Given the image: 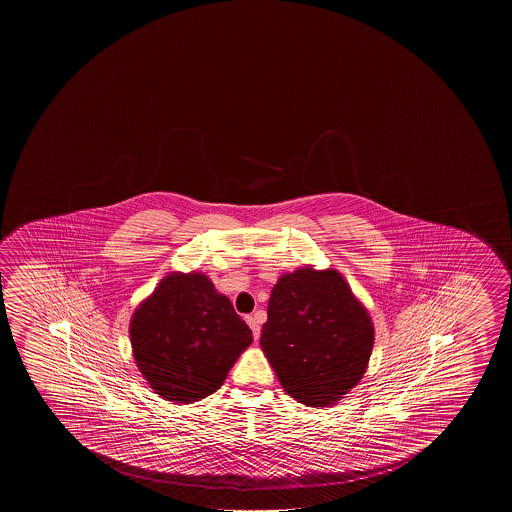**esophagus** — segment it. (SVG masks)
<instances>
[{
  "mask_svg": "<svg viewBox=\"0 0 512 512\" xmlns=\"http://www.w3.org/2000/svg\"><path fill=\"white\" fill-rule=\"evenodd\" d=\"M246 323L250 325L253 332V339L257 341L260 336V316L259 314H253V316H246Z\"/></svg>",
  "mask_w": 512,
  "mask_h": 512,
  "instance_id": "1",
  "label": "esophagus"
}]
</instances>
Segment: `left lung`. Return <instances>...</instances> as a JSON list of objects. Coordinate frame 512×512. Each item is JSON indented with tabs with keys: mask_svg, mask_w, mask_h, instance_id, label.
I'll use <instances>...</instances> for the list:
<instances>
[{
	"mask_svg": "<svg viewBox=\"0 0 512 512\" xmlns=\"http://www.w3.org/2000/svg\"><path fill=\"white\" fill-rule=\"evenodd\" d=\"M260 346L287 394L327 407L364 375L373 325L337 271L296 269L271 291Z\"/></svg>",
	"mask_w": 512,
	"mask_h": 512,
	"instance_id": "left-lung-1",
	"label": "left lung"
}]
</instances>
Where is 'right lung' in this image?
Listing matches in <instances>:
<instances>
[{"label": "right lung", "mask_w": 512, "mask_h": 512, "mask_svg": "<svg viewBox=\"0 0 512 512\" xmlns=\"http://www.w3.org/2000/svg\"><path fill=\"white\" fill-rule=\"evenodd\" d=\"M130 339L135 362L155 393L191 403L223 386L253 337L209 278L173 273L135 310Z\"/></svg>", "instance_id": "1"}]
</instances>
